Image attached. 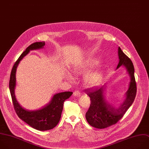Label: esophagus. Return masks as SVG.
Returning <instances> with one entry per match:
<instances>
[{
	"instance_id": "esophagus-1",
	"label": "esophagus",
	"mask_w": 149,
	"mask_h": 149,
	"mask_svg": "<svg viewBox=\"0 0 149 149\" xmlns=\"http://www.w3.org/2000/svg\"><path fill=\"white\" fill-rule=\"evenodd\" d=\"M73 95L74 96H76V97H78V96H80V92L79 91H75L74 93H73Z\"/></svg>"
}]
</instances>
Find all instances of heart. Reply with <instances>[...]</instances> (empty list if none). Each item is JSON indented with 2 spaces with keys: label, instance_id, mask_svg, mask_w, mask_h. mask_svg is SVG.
<instances>
[{
  "label": "heart",
  "instance_id": "obj_1",
  "mask_svg": "<svg viewBox=\"0 0 149 149\" xmlns=\"http://www.w3.org/2000/svg\"><path fill=\"white\" fill-rule=\"evenodd\" d=\"M99 61L96 58H88L84 62L74 65L72 68V72L74 75L81 74L86 71L83 76V81L88 86H93L96 85L102 79L103 77V70L100 66H97L88 71L87 70L92 68L96 65ZM65 77L69 81L73 80V75L67 72Z\"/></svg>",
  "mask_w": 149,
  "mask_h": 149
}]
</instances>
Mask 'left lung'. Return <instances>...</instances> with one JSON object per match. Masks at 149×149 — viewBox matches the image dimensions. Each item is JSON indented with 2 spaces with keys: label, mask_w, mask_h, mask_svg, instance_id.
Segmentation results:
<instances>
[{
  "label": "left lung",
  "mask_w": 149,
  "mask_h": 149,
  "mask_svg": "<svg viewBox=\"0 0 149 149\" xmlns=\"http://www.w3.org/2000/svg\"><path fill=\"white\" fill-rule=\"evenodd\" d=\"M118 56L119 62L116 69L120 66L125 67L130 78L123 102L118 106H115L107 102L104 95L106 84L99 87H94L92 90L86 91L91 102L86 113V118L89 125L97 129H104L116 124L132 106L136 97L137 87L133 63L120 47L118 48Z\"/></svg>",
  "instance_id": "left-lung-1"
}]
</instances>
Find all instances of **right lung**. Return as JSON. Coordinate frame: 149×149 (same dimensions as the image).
Instances as JSON below:
<instances>
[{
	"label": "right lung",
	"instance_id": "1",
	"mask_svg": "<svg viewBox=\"0 0 149 149\" xmlns=\"http://www.w3.org/2000/svg\"><path fill=\"white\" fill-rule=\"evenodd\" d=\"M45 42H35L26 48L15 63L10 77L9 90L12 96L15 110L18 117L32 127L40 130L46 131L53 129L61 119L63 109L64 102L73 94L71 92H65L54 94L51 100L41 108L29 110L22 107L17 102L15 96L16 74L20 62L31 50L43 49Z\"/></svg>",
	"mask_w": 149,
	"mask_h": 149
}]
</instances>
